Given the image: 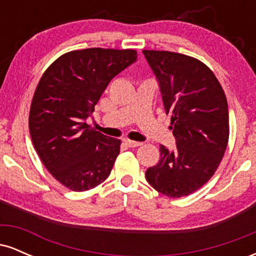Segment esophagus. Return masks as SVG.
I'll use <instances>...</instances> for the list:
<instances>
[{
	"instance_id": "esophagus-1",
	"label": "esophagus",
	"mask_w": 256,
	"mask_h": 256,
	"mask_svg": "<svg viewBox=\"0 0 256 256\" xmlns=\"http://www.w3.org/2000/svg\"><path fill=\"white\" fill-rule=\"evenodd\" d=\"M124 142L126 143V146H130V148H136V146H140L142 144L140 142H134V140H124Z\"/></svg>"
}]
</instances>
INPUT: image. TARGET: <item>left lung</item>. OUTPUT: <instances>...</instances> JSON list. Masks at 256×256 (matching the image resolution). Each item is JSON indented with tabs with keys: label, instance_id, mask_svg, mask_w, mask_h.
<instances>
[{
	"label": "left lung",
	"instance_id": "left-lung-1",
	"mask_svg": "<svg viewBox=\"0 0 256 256\" xmlns=\"http://www.w3.org/2000/svg\"><path fill=\"white\" fill-rule=\"evenodd\" d=\"M156 77L164 108L171 114L173 150L160 146V161L146 171L148 183L168 198L188 196L218 168L228 140V110L214 73L196 58L143 50Z\"/></svg>",
	"mask_w": 256,
	"mask_h": 256
}]
</instances>
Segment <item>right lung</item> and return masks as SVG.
I'll use <instances>...</instances> for the list:
<instances>
[{
  "instance_id": "add662e5",
  "label": "right lung",
  "mask_w": 256,
  "mask_h": 256,
  "mask_svg": "<svg viewBox=\"0 0 256 256\" xmlns=\"http://www.w3.org/2000/svg\"><path fill=\"white\" fill-rule=\"evenodd\" d=\"M136 61L132 49L74 50L54 61L37 85L28 118L32 143L46 170L73 192L92 189L110 174L120 140L86 120L112 79Z\"/></svg>"
}]
</instances>
